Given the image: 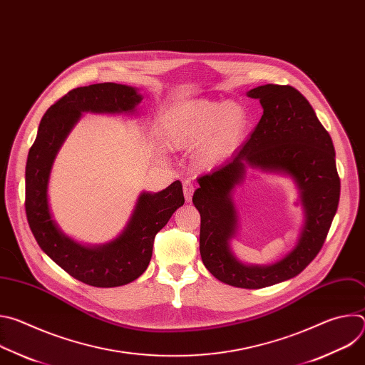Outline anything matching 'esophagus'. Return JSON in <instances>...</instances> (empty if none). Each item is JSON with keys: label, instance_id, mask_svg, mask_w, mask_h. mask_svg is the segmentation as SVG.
<instances>
[{"label": "esophagus", "instance_id": "1", "mask_svg": "<svg viewBox=\"0 0 365 365\" xmlns=\"http://www.w3.org/2000/svg\"><path fill=\"white\" fill-rule=\"evenodd\" d=\"M193 192H195V186L190 180H185L183 182V193H185V199L186 202H190L192 200V196H193Z\"/></svg>", "mask_w": 365, "mask_h": 365}]
</instances>
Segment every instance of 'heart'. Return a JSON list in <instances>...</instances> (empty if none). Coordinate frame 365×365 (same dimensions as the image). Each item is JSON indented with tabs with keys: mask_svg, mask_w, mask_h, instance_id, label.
I'll use <instances>...</instances> for the list:
<instances>
[{
	"mask_svg": "<svg viewBox=\"0 0 365 365\" xmlns=\"http://www.w3.org/2000/svg\"><path fill=\"white\" fill-rule=\"evenodd\" d=\"M247 124V113L238 103L197 99L182 103L163 117V135L166 144L176 150L205 141L199 160L214 165L241 143Z\"/></svg>",
	"mask_w": 365,
	"mask_h": 365,
	"instance_id": "obj_1",
	"label": "heart"
}]
</instances>
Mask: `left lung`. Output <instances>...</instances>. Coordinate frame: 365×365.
Listing matches in <instances>:
<instances>
[{"mask_svg": "<svg viewBox=\"0 0 365 365\" xmlns=\"http://www.w3.org/2000/svg\"><path fill=\"white\" fill-rule=\"evenodd\" d=\"M247 95L259 99L262 120L225 166L197 179L192 202L200 214L199 250L205 267L222 283L262 289L297 276L318 255L338 210L341 180L332 138L297 89L267 83ZM247 167L286 173L301 192L305 224L299 241L272 267H245L229 248L236 230L230 192Z\"/></svg>", "mask_w": 365, "mask_h": 365, "instance_id": "8db88e82", "label": "left lung"}]
</instances>
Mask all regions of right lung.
I'll list each match as a JSON object with an SVG mask.
<instances>
[{"mask_svg": "<svg viewBox=\"0 0 365 365\" xmlns=\"http://www.w3.org/2000/svg\"><path fill=\"white\" fill-rule=\"evenodd\" d=\"M141 95L106 82L69 91L43 115L26 165V214L40 248L73 279L95 287H117L138 279L151 259L154 237L185 203L182 183L141 193L123 234L110 244L85 247L66 237L51 218L47 185L56 154L82 113H134Z\"/></svg>", "mask_w": 365, "mask_h": 365, "instance_id": "add662e5", "label": "right lung"}]
</instances>
